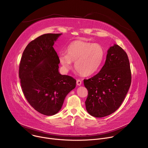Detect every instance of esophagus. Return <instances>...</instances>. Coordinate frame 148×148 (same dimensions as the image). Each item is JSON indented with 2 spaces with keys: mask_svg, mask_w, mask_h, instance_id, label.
<instances>
[{
  "mask_svg": "<svg viewBox=\"0 0 148 148\" xmlns=\"http://www.w3.org/2000/svg\"><path fill=\"white\" fill-rule=\"evenodd\" d=\"M77 86H81V81L80 79H77Z\"/></svg>",
  "mask_w": 148,
  "mask_h": 148,
  "instance_id": "1",
  "label": "esophagus"
}]
</instances>
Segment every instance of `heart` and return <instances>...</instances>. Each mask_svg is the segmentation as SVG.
<instances>
[{"label": "heart", "instance_id": "1", "mask_svg": "<svg viewBox=\"0 0 148 148\" xmlns=\"http://www.w3.org/2000/svg\"><path fill=\"white\" fill-rule=\"evenodd\" d=\"M104 55V49L100 45L75 40L67 47L66 54H59L58 59L65 70L70 69L71 62H75L74 68L77 72L83 76H88L97 71Z\"/></svg>", "mask_w": 148, "mask_h": 148}]
</instances>
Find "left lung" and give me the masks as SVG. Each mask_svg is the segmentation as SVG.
<instances>
[{"instance_id": "8db88e82", "label": "left lung", "mask_w": 148, "mask_h": 148, "mask_svg": "<svg viewBox=\"0 0 148 148\" xmlns=\"http://www.w3.org/2000/svg\"><path fill=\"white\" fill-rule=\"evenodd\" d=\"M131 84V71L126 53L114 45L108 50L107 58L99 72L84 79L88 90L85 102L87 112L101 118L114 113L121 106Z\"/></svg>"}]
</instances>
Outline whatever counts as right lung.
Instances as JSON below:
<instances>
[{"instance_id": "1", "label": "right lung", "mask_w": 148, "mask_h": 148, "mask_svg": "<svg viewBox=\"0 0 148 148\" xmlns=\"http://www.w3.org/2000/svg\"><path fill=\"white\" fill-rule=\"evenodd\" d=\"M61 34H45L30 41L19 65L26 99L35 110L47 116L61 110L66 97L76 86L74 78L58 72V56L53 46Z\"/></svg>"}]
</instances>
